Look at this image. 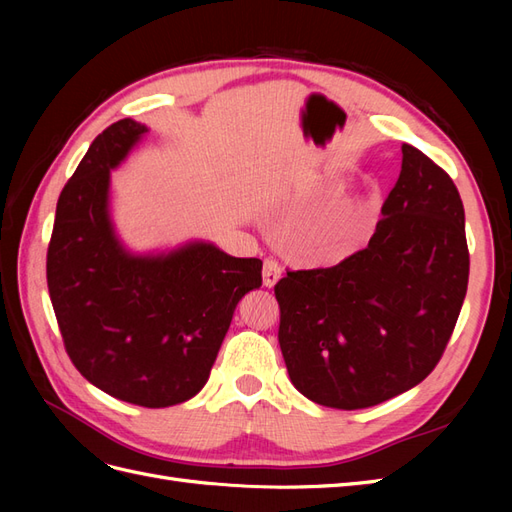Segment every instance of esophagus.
Listing matches in <instances>:
<instances>
[{
    "instance_id": "1",
    "label": "esophagus",
    "mask_w": 512,
    "mask_h": 512,
    "mask_svg": "<svg viewBox=\"0 0 512 512\" xmlns=\"http://www.w3.org/2000/svg\"><path fill=\"white\" fill-rule=\"evenodd\" d=\"M280 277H282V267L277 265L273 258H267L265 265H262V282H265L267 288H273Z\"/></svg>"
}]
</instances>
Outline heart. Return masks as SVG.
<instances>
[{"instance_id": "heart-1", "label": "heart", "mask_w": 512, "mask_h": 512, "mask_svg": "<svg viewBox=\"0 0 512 512\" xmlns=\"http://www.w3.org/2000/svg\"><path fill=\"white\" fill-rule=\"evenodd\" d=\"M354 226H356V220L352 218V215L331 220L316 230V241L324 247V250L339 254L350 245V239L354 235Z\"/></svg>"}]
</instances>
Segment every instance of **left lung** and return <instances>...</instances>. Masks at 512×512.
<instances>
[{
    "instance_id": "8db88e82",
    "label": "left lung",
    "mask_w": 512,
    "mask_h": 512,
    "mask_svg": "<svg viewBox=\"0 0 512 512\" xmlns=\"http://www.w3.org/2000/svg\"><path fill=\"white\" fill-rule=\"evenodd\" d=\"M374 237L329 269L275 284L290 382L314 404L359 410L423 382L468 290L466 213L453 179L412 145Z\"/></svg>"
}]
</instances>
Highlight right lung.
Returning a JSON list of instances; mask_svg holds the SVG:
<instances>
[{
	"mask_svg": "<svg viewBox=\"0 0 512 512\" xmlns=\"http://www.w3.org/2000/svg\"><path fill=\"white\" fill-rule=\"evenodd\" d=\"M149 128L130 117L106 128L61 190L46 282L66 350L100 391L143 408L192 399L205 382L262 260L203 239L132 252L111 213V170Z\"/></svg>",
	"mask_w": 512,
	"mask_h": 512,
	"instance_id": "obj_1",
	"label": "right lung"
}]
</instances>
